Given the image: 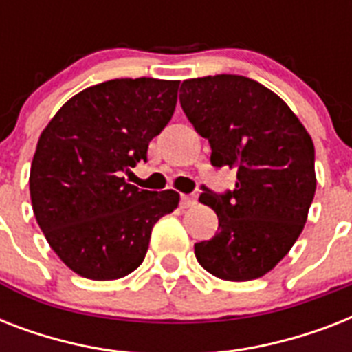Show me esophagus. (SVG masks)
Here are the masks:
<instances>
[{
  "instance_id": "obj_1",
  "label": "esophagus",
  "mask_w": 352,
  "mask_h": 352,
  "mask_svg": "<svg viewBox=\"0 0 352 352\" xmlns=\"http://www.w3.org/2000/svg\"><path fill=\"white\" fill-rule=\"evenodd\" d=\"M195 203H197V195H182L181 197L182 208H192Z\"/></svg>"
}]
</instances>
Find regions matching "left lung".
<instances>
[{"mask_svg": "<svg viewBox=\"0 0 352 352\" xmlns=\"http://www.w3.org/2000/svg\"><path fill=\"white\" fill-rule=\"evenodd\" d=\"M181 106L208 138L212 164L237 171L234 192L203 188L199 201L217 214L219 232L195 245V257L219 279L261 278L307 223L316 192L311 135L276 93L239 74L182 82Z\"/></svg>", "mask_w": 352, "mask_h": 352, "instance_id": "1", "label": "left lung"}]
</instances>
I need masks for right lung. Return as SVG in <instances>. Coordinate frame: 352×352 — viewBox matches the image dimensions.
<instances>
[{
    "mask_svg": "<svg viewBox=\"0 0 352 352\" xmlns=\"http://www.w3.org/2000/svg\"><path fill=\"white\" fill-rule=\"evenodd\" d=\"M177 80L117 78L80 91L41 131L30 201L47 243L73 272L95 281L131 274L155 223L179 206L175 190H138L122 177L175 111Z\"/></svg>",
    "mask_w": 352,
    "mask_h": 352,
    "instance_id": "right-lung-1",
    "label": "right lung"
}]
</instances>
